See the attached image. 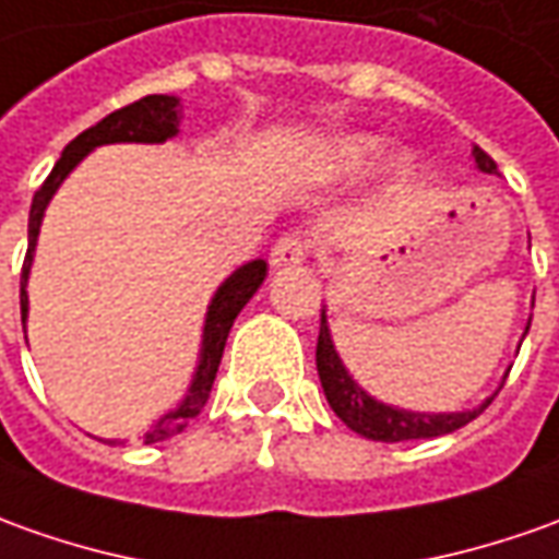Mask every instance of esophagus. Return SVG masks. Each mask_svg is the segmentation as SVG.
<instances>
[{
  "label": "esophagus",
  "instance_id": "34e87169",
  "mask_svg": "<svg viewBox=\"0 0 559 559\" xmlns=\"http://www.w3.org/2000/svg\"><path fill=\"white\" fill-rule=\"evenodd\" d=\"M306 257H309V241L306 238H299V235H284L278 245L272 248L269 253V263L281 269V265H299L306 263Z\"/></svg>",
  "mask_w": 559,
  "mask_h": 559
}]
</instances>
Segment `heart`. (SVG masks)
<instances>
[{"label": "heart", "instance_id": "heart-1", "mask_svg": "<svg viewBox=\"0 0 559 559\" xmlns=\"http://www.w3.org/2000/svg\"><path fill=\"white\" fill-rule=\"evenodd\" d=\"M382 152V140L376 134H340L328 140L314 155V174L321 180H348L373 165ZM394 170H407V162L397 158Z\"/></svg>", "mask_w": 559, "mask_h": 559}]
</instances>
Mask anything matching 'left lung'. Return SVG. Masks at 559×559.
<instances>
[{
  "label": "left lung",
  "instance_id": "obj_1",
  "mask_svg": "<svg viewBox=\"0 0 559 559\" xmlns=\"http://www.w3.org/2000/svg\"><path fill=\"white\" fill-rule=\"evenodd\" d=\"M471 155H474V165L484 170V174H496V162H492L480 146H474ZM530 321H533V318H530ZM530 321H526L523 336L530 333ZM314 360H318L321 389L328 394V404L333 407V413H336L352 431H358L360 438L382 440V443L453 435L462 425H468L471 419H477V416L492 404V397L499 394V389H502V385H499L484 404H477L474 409H455V413H419V409L391 407L385 401H376L373 394H367V391L360 389L358 382H355V376L345 370L343 358H340V352H336V345H333V336H330L328 311L324 309H321V330H318V352H314Z\"/></svg>",
  "mask_w": 559,
  "mask_h": 559
}]
</instances>
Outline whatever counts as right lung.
Instances as JSON below:
<instances>
[{
    "label": "right lung",
    "mask_w": 559,
    "mask_h": 559,
    "mask_svg": "<svg viewBox=\"0 0 559 559\" xmlns=\"http://www.w3.org/2000/svg\"><path fill=\"white\" fill-rule=\"evenodd\" d=\"M180 97L174 94H150L143 100H136L131 106H121L116 112H109L106 119H100L94 128L82 131L72 143H67V150L60 155V162L55 170L48 174V180L41 183V189L33 195V207H29V229H26V260L24 272H21V321H24V340H26V314H29V296H26V284H29V269H33V257H36V241H39L41 216L48 211V201L55 199V192L60 183L70 177L72 170L79 168V162L94 152L97 146H109V143H165L170 136L180 134ZM265 260H250V263L238 265L229 278L216 287V294L211 296V306L204 314V330H201V348L199 364L192 382L186 389L183 401L174 409H168L165 416H158V423H152L143 435V443H158V440L174 438L180 435L186 425L192 423L201 413V407L211 397V385L216 379V367L223 360V348L229 340V330L238 318V311L250 302V296L260 290V284L265 281ZM104 440V438H97ZM104 443H119V440H104Z\"/></svg>",
    "instance_id": "1"
}]
</instances>
